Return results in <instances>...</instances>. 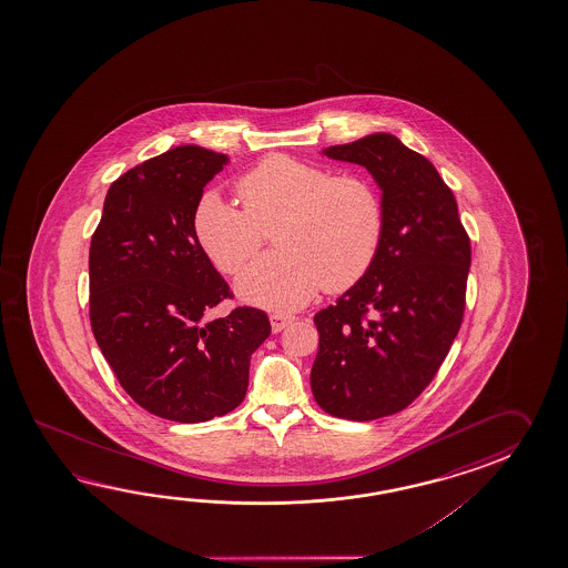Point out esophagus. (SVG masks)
Listing matches in <instances>:
<instances>
[{"label":"esophagus","mask_w":568,"mask_h":568,"mask_svg":"<svg viewBox=\"0 0 568 568\" xmlns=\"http://www.w3.org/2000/svg\"><path fill=\"white\" fill-rule=\"evenodd\" d=\"M294 314L288 313H272L270 314V323H272V331L280 333L282 328H286L290 323H294Z\"/></svg>","instance_id":"34e87169"}]
</instances>
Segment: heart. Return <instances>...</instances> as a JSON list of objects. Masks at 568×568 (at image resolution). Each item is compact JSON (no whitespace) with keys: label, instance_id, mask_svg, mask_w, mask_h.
Wrapping results in <instances>:
<instances>
[{"label":"heart","instance_id":"obj_1","mask_svg":"<svg viewBox=\"0 0 568 568\" xmlns=\"http://www.w3.org/2000/svg\"><path fill=\"white\" fill-rule=\"evenodd\" d=\"M243 209L206 193L194 209V233L223 274H240L278 225L280 252L264 255L237 280L245 301L267 308H301L326 288L359 284L377 260L386 233V206L375 184L335 174L298 158L274 154L237 182Z\"/></svg>","mask_w":568,"mask_h":568}]
</instances>
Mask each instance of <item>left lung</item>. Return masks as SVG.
I'll return each mask as SVG.
<instances>
[{"instance_id": "1", "label": "left lung", "mask_w": 568, "mask_h": 568, "mask_svg": "<svg viewBox=\"0 0 568 568\" xmlns=\"http://www.w3.org/2000/svg\"><path fill=\"white\" fill-rule=\"evenodd\" d=\"M382 189L386 233L369 274L314 314L316 404L331 416L375 420L408 408L433 382L465 313L471 240L435 166L392 133L331 145Z\"/></svg>"}]
</instances>
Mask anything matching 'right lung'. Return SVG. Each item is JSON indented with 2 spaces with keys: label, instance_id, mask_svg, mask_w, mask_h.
<instances>
[{
  "label": "right lung",
  "instance_id": "add662e5",
  "mask_svg": "<svg viewBox=\"0 0 568 568\" xmlns=\"http://www.w3.org/2000/svg\"><path fill=\"white\" fill-rule=\"evenodd\" d=\"M225 154L179 145L109 186L89 250V318L121 387L144 410L205 423L235 410L250 357L270 335L264 311H206L231 298L194 233V209Z\"/></svg>",
  "mask_w": 568,
  "mask_h": 568
}]
</instances>
